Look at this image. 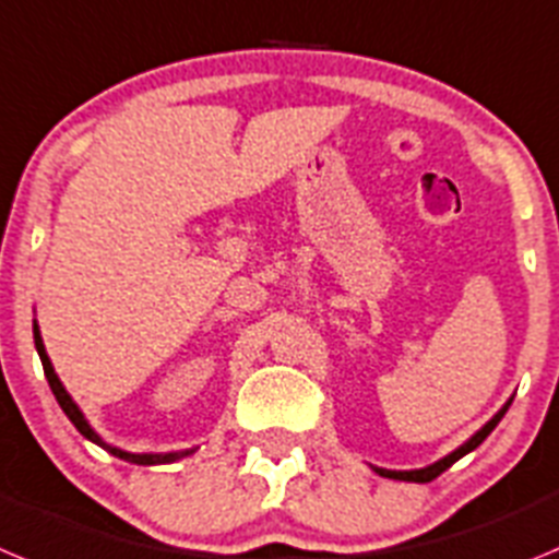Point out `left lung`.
Instances as JSON below:
<instances>
[{
    "mask_svg": "<svg viewBox=\"0 0 559 559\" xmlns=\"http://www.w3.org/2000/svg\"><path fill=\"white\" fill-rule=\"evenodd\" d=\"M510 404H512V401H507V404L501 406V409L496 412V415H492L490 420H487V424L481 426V429L476 431L474 437H471V440L462 442L460 449L451 451L449 456H442V460H437L435 465H426V467H420V471H384V467H376V474L386 476V479H404V481H431V479H437V476H440L442 471H445V467H451L456 460H462V456L471 454V451H474L476 445H481V442H485V437L490 435V431L496 429V426H499V420H501V417H504V412L510 409Z\"/></svg>",
    "mask_w": 559,
    "mask_h": 559,
    "instance_id": "1",
    "label": "left lung"
}]
</instances>
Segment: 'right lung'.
Returning a JSON list of instances; mask_svg holds the SVG:
<instances>
[{
    "mask_svg": "<svg viewBox=\"0 0 559 559\" xmlns=\"http://www.w3.org/2000/svg\"><path fill=\"white\" fill-rule=\"evenodd\" d=\"M33 336H35V350H38V356H41L44 376H47L49 386H52V392H55V399H58L60 409L67 412V417L74 424V429H78L80 435L85 437V440L97 442L99 449H105V451H108V454L119 456V460H124V462H133V465H167V462L183 460V456L194 454V449L169 451V454H130V451H122V449H117V445H110V442H105L103 437H99L97 431H94L92 426H88V420H85V415H83V412H80V406L72 401V395H69V392H67V386L60 384V379H58V373H55L52 361H49V356H47V348H44V340H41V331H38V323H33Z\"/></svg>",
    "mask_w": 559,
    "mask_h": 559,
    "instance_id": "obj_1",
    "label": "right lung"
}]
</instances>
